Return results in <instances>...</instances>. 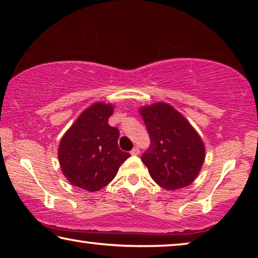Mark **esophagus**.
I'll return each instance as SVG.
<instances>
[{"instance_id": "1", "label": "esophagus", "mask_w": 258, "mask_h": 258, "mask_svg": "<svg viewBox=\"0 0 258 258\" xmlns=\"http://www.w3.org/2000/svg\"><path fill=\"white\" fill-rule=\"evenodd\" d=\"M139 154H140V149H139L138 147H135L134 149H133L132 151H131V155H133V156H137V155H139Z\"/></svg>"}]
</instances>
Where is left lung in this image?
I'll list each match as a JSON object with an SVG mask.
<instances>
[{"instance_id": "1", "label": "left lung", "mask_w": 258, "mask_h": 258, "mask_svg": "<svg viewBox=\"0 0 258 258\" xmlns=\"http://www.w3.org/2000/svg\"><path fill=\"white\" fill-rule=\"evenodd\" d=\"M151 145L141 160L157 184L174 191L190 185L205 161V146L181 112L166 102L140 108Z\"/></svg>"}]
</instances>
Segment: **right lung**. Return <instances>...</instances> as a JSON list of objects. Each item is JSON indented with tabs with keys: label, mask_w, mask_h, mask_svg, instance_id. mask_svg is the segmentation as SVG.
Segmentation results:
<instances>
[{
	"label": "right lung",
	"mask_w": 258,
	"mask_h": 258,
	"mask_svg": "<svg viewBox=\"0 0 258 258\" xmlns=\"http://www.w3.org/2000/svg\"><path fill=\"white\" fill-rule=\"evenodd\" d=\"M112 112L111 103L91 104L61 138L59 164L74 186L90 192L101 190L131 156L119 149V131L108 124Z\"/></svg>",
	"instance_id": "right-lung-1"
}]
</instances>
